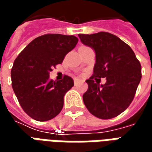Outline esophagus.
<instances>
[{"instance_id": "34e87169", "label": "esophagus", "mask_w": 152, "mask_h": 152, "mask_svg": "<svg viewBox=\"0 0 152 152\" xmlns=\"http://www.w3.org/2000/svg\"><path fill=\"white\" fill-rule=\"evenodd\" d=\"M80 82V79H75L74 80V84H75V86H77L79 83Z\"/></svg>"}]
</instances>
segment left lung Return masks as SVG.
I'll return each mask as SVG.
<instances>
[{"mask_svg": "<svg viewBox=\"0 0 152 152\" xmlns=\"http://www.w3.org/2000/svg\"><path fill=\"white\" fill-rule=\"evenodd\" d=\"M78 36L96 53L94 73L86 80L84 103L96 117H115L128 108L135 96L142 78L140 62L130 46L115 35L100 31ZM97 78H106L107 82L100 86Z\"/></svg>", "mask_w": 152, "mask_h": 152, "instance_id": "left-lung-1", "label": "left lung"}]
</instances>
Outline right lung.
<instances>
[{
	"label": "right lung",
	"instance_id": "right-lung-1",
	"mask_svg": "<svg viewBox=\"0 0 152 152\" xmlns=\"http://www.w3.org/2000/svg\"><path fill=\"white\" fill-rule=\"evenodd\" d=\"M77 42L75 36L43 35L28 44L15 60L12 88L23 110L32 119L50 121L62 111L64 95L74 82L68 76L53 81L50 72L63 63Z\"/></svg>",
	"mask_w": 152,
	"mask_h": 152
}]
</instances>
